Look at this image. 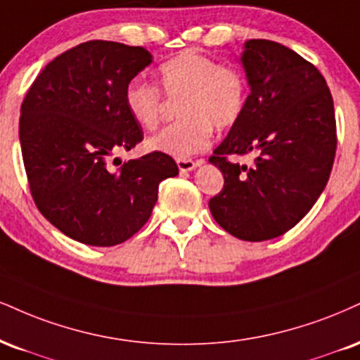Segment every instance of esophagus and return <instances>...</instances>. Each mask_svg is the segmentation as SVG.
I'll use <instances>...</instances> for the list:
<instances>
[{"instance_id": "obj_1", "label": "esophagus", "mask_w": 360, "mask_h": 360, "mask_svg": "<svg viewBox=\"0 0 360 360\" xmlns=\"http://www.w3.org/2000/svg\"><path fill=\"white\" fill-rule=\"evenodd\" d=\"M177 167L181 172H189L194 167H198V162H194L193 159H177Z\"/></svg>"}]
</instances>
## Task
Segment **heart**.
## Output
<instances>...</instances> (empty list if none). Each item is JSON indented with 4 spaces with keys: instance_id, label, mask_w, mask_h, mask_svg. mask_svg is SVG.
Returning a JSON list of instances; mask_svg holds the SVG:
<instances>
[{
    "instance_id": "b5f03b06",
    "label": "heart",
    "mask_w": 360,
    "mask_h": 360,
    "mask_svg": "<svg viewBox=\"0 0 360 360\" xmlns=\"http://www.w3.org/2000/svg\"><path fill=\"white\" fill-rule=\"evenodd\" d=\"M159 85L134 79L124 89L125 109L142 129L153 131L161 122L164 94L181 98V120L164 127L147 141L155 153L188 159L205 150L213 127L228 131L240 122L248 102V79L235 63L186 50L159 65Z\"/></svg>"
}]
</instances>
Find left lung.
Here are the masks:
<instances>
[{
    "label": "left lung",
    "mask_w": 360,
    "mask_h": 360,
    "mask_svg": "<svg viewBox=\"0 0 360 360\" xmlns=\"http://www.w3.org/2000/svg\"><path fill=\"white\" fill-rule=\"evenodd\" d=\"M241 62L251 92L240 122L210 158L224 176L210 210L229 235L265 241L295 226L326 188L337 149L335 112L322 73L287 46L250 40ZM250 152L251 167L229 161Z\"/></svg>",
    "instance_id": "left-lung-1"
}]
</instances>
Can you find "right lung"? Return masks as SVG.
Segmentation results:
<instances>
[{
	"instance_id": "right-lung-1",
	"label": "right lung",
	"mask_w": 360,
	"mask_h": 360,
	"mask_svg": "<svg viewBox=\"0 0 360 360\" xmlns=\"http://www.w3.org/2000/svg\"><path fill=\"white\" fill-rule=\"evenodd\" d=\"M150 62L142 46L80 43L43 68L21 103V155L34 205L84 245L114 246L136 235L159 183L179 172L171 155L155 150L115 171L109 166L112 154L144 139L124 89Z\"/></svg>"
}]
</instances>
